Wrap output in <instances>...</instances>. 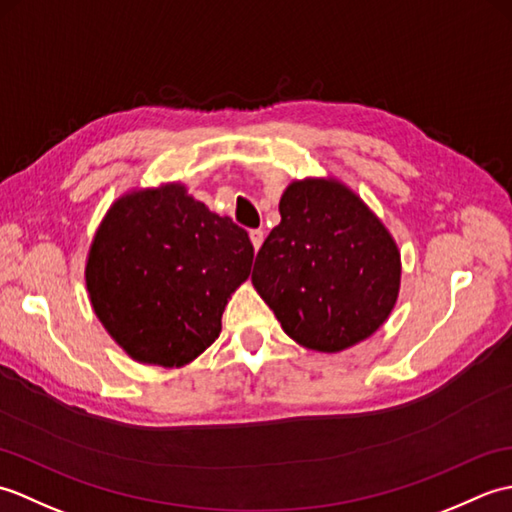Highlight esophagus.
<instances>
[{"label": "esophagus", "instance_id": "esophagus-1", "mask_svg": "<svg viewBox=\"0 0 512 512\" xmlns=\"http://www.w3.org/2000/svg\"><path fill=\"white\" fill-rule=\"evenodd\" d=\"M264 237H266V233L262 231V228H253V231H250V242H253L255 250H259V246L264 244Z\"/></svg>", "mask_w": 512, "mask_h": 512}]
</instances>
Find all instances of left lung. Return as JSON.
<instances>
[{
    "label": "left lung",
    "mask_w": 512,
    "mask_h": 512,
    "mask_svg": "<svg viewBox=\"0 0 512 512\" xmlns=\"http://www.w3.org/2000/svg\"><path fill=\"white\" fill-rule=\"evenodd\" d=\"M279 213L250 279L281 328L325 354L369 339L398 301L396 239L336 178L292 180Z\"/></svg>",
    "instance_id": "left-lung-1"
}]
</instances>
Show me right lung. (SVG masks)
Instances as JSON below:
<instances>
[{"instance_id": "add662e5", "label": "right lung", "mask_w": 512, "mask_h": 512, "mask_svg": "<svg viewBox=\"0 0 512 512\" xmlns=\"http://www.w3.org/2000/svg\"><path fill=\"white\" fill-rule=\"evenodd\" d=\"M244 228L180 182L123 193L85 262L92 310L127 356L184 367L222 332V312L253 264Z\"/></svg>"}]
</instances>
